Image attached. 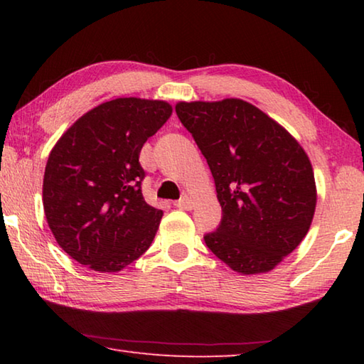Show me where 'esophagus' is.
I'll use <instances>...</instances> for the list:
<instances>
[{"instance_id": "esophagus-1", "label": "esophagus", "mask_w": 364, "mask_h": 364, "mask_svg": "<svg viewBox=\"0 0 364 364\" xmlns=\"http://www.w3.org/2000/svg\"><path fill=\"white\" fill-rule=\"evenodd\" d=\"M176 208H181V210H191L194 207V202L189 199V197H183V199L176 200L173 204Z\"/></svg>"}]
</instances>
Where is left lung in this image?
Instances as JSON below:
<instances>
[{
	"label": "left lung",
	"instance_id": "obj_1",
	"mask_svg": "<svg viewBox=\"0 0 364 364\" xmlns=\"http://www.w3.org/2000/svg\"><path fill=\"white\" fill-rule=\"evenodd\" d=\"M176 115L207 159L221 205L207 247L241 274L268 273L304 241L316 184L304 147L250 102H178Z\"/></svg>",
	"mask_w": 364,
	"mask_h": 364
}]
</instances>
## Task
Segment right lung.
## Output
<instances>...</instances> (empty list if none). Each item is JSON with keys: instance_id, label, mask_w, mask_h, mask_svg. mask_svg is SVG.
<instances>
[{"instance_id": "add662e5", "label": "right lung", "mask_w": 364, "mask_h": 364, "mask_svg": "<svg viewBox=\"0 0 364 364\" xmlns=\"http://www.w3.org/2000/svg\"><path fill=\"white\" fill-rule=\"evenodd\" d=\"M171 110L165 101L117 97L80 117L49 152L43 207L80 264L117 273L149 249L164 212L141 193L139 152Z\"/></svg>"}]
</instances>
